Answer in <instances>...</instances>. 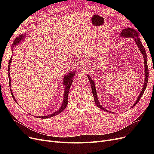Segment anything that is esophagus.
I'll return each mask as SVG.
<instances>
[{
    "instance_id": "esophagus-1",
    "label": "esophagus",
    "mask_w": 154,
    "mask_h": 154,
    "mask_svg": "<svg viewBox=\"0 0 154 154\" xmlns=\"http://www.w3.org/2000/svg\"><path fill=\"white\" fill-rule=\"evenodd\" d=\"M85 67H86V65H85V63H82V64H80V68L83 69H84Z\"/></svg>"
}]
</instances>
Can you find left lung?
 <instances>
[{
	"mask_svg": "<svg viewBox=\"0 0 154 154\" xmlns=\"http://www.w3.org/2000/svg\"><path fill=\"white\" fill-rule=\"evenodd\" d=\"M139 33L137 30L132 29V28H127V29H123V30L122 31V32L120 33V37H132L134 39V41L135 42V43L137 44V47H138L140 51V52L142 53V54L143 55V59H144V67H145V82L143 86V88H142L141 92L140 94V95H139L138 98L137 99L135 102L134 103V104L132 106V107H134L135 105L138 103L140 99V98L142 97V95H143L145 88L147 87V85L148 83V79H149V69H148V66H147V54H146V51H145V49L144 47L143 46L140 38L139 37ZM88 80H89V82L91 83V87H92V93H93V95H94V101L95 103L96 104V106H97L99 108L102 109L103 110L106 111V112H109L107 110H106V109H104L101 105L100 104L98 98H97V92H96V88H95V82L94 80L91 79V77L89 75H87Z\"/></svg>",
	"mask_w": 154,
	"mask_h": 154,
	"instance_id": "left-lung-1",
	"label": "left lung"
}]
</instances>
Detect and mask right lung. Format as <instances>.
I'll return each instance as SVG.
<instances>
[{
  "instance_id": "obj_1",
  "label": "right lung",
  "mask_w": 154,
  "mask_h": 154,
  "mask_svg": "<svg viewBox=\"0 0 154 154\" xmlns=\"http://www.w3.org/2000/svg\"><path fill=\"white\" fill-rule=\"evenodd\" d=\"M26 36V34H22L19 36H18L17 38L15 39V40L14 41L13 44H12V47H14L15 45H17V44L19 42H20L21 41H22V40L23 39L24 37ZM14 48H12V50ZM12 57H11V58L9 62V66H8V71H9V73H8V74H9V85L10 87L11 86V77H10V75H9V70H10V67H11V61H12ZM75 73L76 72H70L67 74H66V75L64 76L63 77V84L65 85V92H64V95H63V103L62 104V106L60 107V108L58 110H57L56 112H55L53 114L49 115V116H38V117H36L37 118H41V119H47V118H50L52 117L53 116H55L56 115H58L60 113H61L66 108L67 104H68V96H69V91L70 89V87L72 85V83L73 82V80H74V77L75 75ZM11 92L12 94V97L14 99V100L17 102L16 101L14 96L12 94V90L11 89Z\"/></svg>"
}]
</instances>
